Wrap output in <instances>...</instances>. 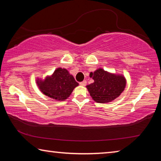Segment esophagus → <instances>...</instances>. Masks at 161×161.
I'll return each instance as SVG.
<instances>
[{"mask_svg": "<svg viewBox=\"0 0 161 161\" xmlns=\"http://www.w3.org/2000/svg\"><path fill=\"white\" fill-rule=\"evenodd\" d=\"M80 84L81 86H86V80H84L82 81H81V82H80Z\"/></svg>", "mask_w": 161, "mask_h": 161, "instance_id": "1", "label": "esophagus"}]
</instances>
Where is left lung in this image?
<instances>
[{
	"instance_id": "obj_1",
	"label": "left lung",
	"mask_w": 161,
	"mask_h": 161,
	"mask_svg": "<svg viewBox=\"0 0 161 161\" xmlns=\"http://www.w3.org/2000/svg\"><path fill=\"white\" fill-rule=\"evenodd\" d=\"M89 76L94 81L86 87L92 99L98 103H107L115 99L126 86V80L123 76L110 74L102 69L91 72Z\"/></svg>"
}]
</instances>
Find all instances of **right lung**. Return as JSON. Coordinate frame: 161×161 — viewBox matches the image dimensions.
Returning a JSON list of instances; mask_svg holds the SVG:
<instances>
[{
	"label": "right lung",
	"mask_w": 161,
	"mask_h": 161,
	"mask_svg": "<svg viewBox=\"0 0 161 161\" xmlns=\"http://www.w3.org/2000/svg\"><path fill=\"white\" fill-rule=\"evenodd\" d=\"M38 86L43 94L58 101H63L69 97L78 83L66 69L58 68L51 77L44 81H38Z\"/></svg>",
	"instance_id": "obj_1"
}]
</instances>
